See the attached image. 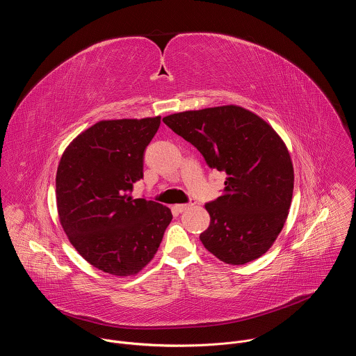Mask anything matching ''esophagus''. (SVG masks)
<instances>
[{
  "label": "esophagus",
  "mask_w": 356,
  "mask_h": 356,
  "mask_svg": "<svg viewBox=\"0 0 356 356\" xmlns=\"http://www.w3.org/2000/svg\"><path fill=\"white\" fill-rule=\"evenodd\" d=\"M194 204H195V201H194V200H191L190 202H187V204H177V206H175V210H176L177 213H183V211H186V210L191 209Z\"/></svg>",
  "instance_id": "34e87169"
}]
</instances>
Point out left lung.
I'll list each match as a JSON object with an SVG mask.
<instances>
[{
    "mask_svg": "<svg viewBox=\"0 0 356 356\" xmlns=\"http://www.w3.org/2000/svg\"><path fill=\"white\" fill-rule=\"evenodd\" d=\"M163 122L190 142L211 169L227 173L222 195L207 202L210 227L200 235L220 261L243 265L262 257L289 214L294 173L273 128L242 107L172 114Z\"/></svg>",
    "mask_w": 356,
    "mask_h": 356,
    "instance_id": "8db88e82",
    "label": "left lung"
}]
</instances>
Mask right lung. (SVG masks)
<instances>
[{"label": "right lung", "instance_id": "add662e5", "mask_svg": "<svg viewBox=\"0 0 356 356\" xmlns=\"http://www.w3.org/2000/svg\"><path fill=\"white\" fill-rule=\"evenodd\" d=\"M161 117L99 121L65 150L56 175L60 224L94 268L129 276L146 266L162 242L172 211L132 198L143 179V154Z\"/></svg>", "mask_w": 356, "mask_h": 356}]
</instances>
